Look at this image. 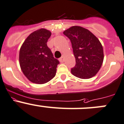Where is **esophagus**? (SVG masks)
<instances>
[{"mask_svg": "<svg viewBox=\"0 0 124 124\" xmlns=\"http://www.w3.org/2000/svg\"><path fill=\"white\" fill-rule=\"evenodd\" d=\"M59 61L61 63L63 62V61H64V55H62V57L59 59Z\"/></svg>", "mask_w": 124, "mask_h": 124, "instance_id": "1", "label": "esophagus"}]
</instances>
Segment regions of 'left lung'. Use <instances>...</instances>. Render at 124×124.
<instances>
[{
	"instance_id": "left-lung-1",
	"label": "left lung",
	"mask_w": 124,
	"mask_h": 124,
	"mask_svg": "<svg viewBox=\"0 0 124 124\" xmlns=\"http://www.w3.org/2000/svg\"><path fill=\"white\" fill-rule=\"evenodd\" d=\"M70 40L76 65L71 72L81 79H89L96 75L104 59L101 43L88 29L81 26H72L63 31Z\"/></svg>"
}]
</instances>
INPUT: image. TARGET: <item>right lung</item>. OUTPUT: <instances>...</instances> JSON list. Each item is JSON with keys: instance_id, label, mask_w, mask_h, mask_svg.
I'll return each mask as SVG.
<instances>
[{"instance_id": "obj_1", "label": "right lung", "mask_w": 124, "mask_h": 124, "mask_svg": "<svg viewBox=\"0 0 124 124\" xmlns=\"http://www.w3.org/2000/svg\"><path fill=\"white\" fill-rule=\"evenodd\" d=\"M51 32L40 29L31 33L25 39L19 51V65L22 71L30 81L39 84L51 80L59 63L53 57L47 41Z\"/></svg>"}]
</instances>
